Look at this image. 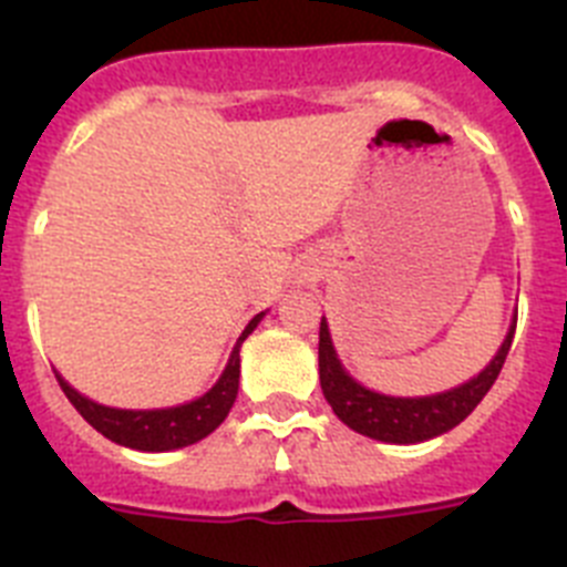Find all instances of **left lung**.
I'll return each instance as SVG.
<instances>
[{
	"instance_id": "1",
	"label": "left lung",
	"mask_w": 567,
	"mask_h": 567,
	"mask_svg": "<svg viewBox=\"0 0 567 567\" xmlns=\"http://www.w3.org/2000/svg\"><path fill=\"white\" fill-rule=\"evenodd\" d=\"M514 329H517V318L511 320L503 346L491 358V363L465 383L454 385L449 392L423 394V398H394V394L374 392V389L358 383L352 374L346 372L338 352H334L327 318H320V389H323V398L332 405V412L338 414L340 423L349 425L352 432L392 445L425 443V440L452 432L454 425L463 423L477 409V403L488 394L505 358H508Z\"/></svg>"
}]
</instances>
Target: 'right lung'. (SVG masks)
<instances>
[{
  "label": "right lung",
  "mask_w": 567,
  "mask_h": 567,
  "mask_svg": "<svg viewBox=\"0 0 567 567\" xmlns=\"http://www.w3.org/2000/svg\"><path fill=\"white\" fill-rule=\"evenodd\" d=\"M264 315L267 312L255 315L247 323V329L240 332L238 343H235L233 354H229L227 365H224L221 378L215 380L213 389H207L202 398L189 400V403L167 405V409H115V405H104L84 398L59 372L56 380L62 385V392L68 394L70 403L76 405V412L99 434H104L113 443L124 445V449H135V452L153 454L187 449V445L198 443L207 434H213L227 420L229 409H233L235 398H238L240 343L255 332V327L264 320Z\"/></svg>",
  "instance_id": "right-lung-1"
}]
</instances>
